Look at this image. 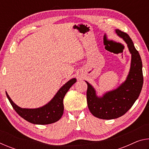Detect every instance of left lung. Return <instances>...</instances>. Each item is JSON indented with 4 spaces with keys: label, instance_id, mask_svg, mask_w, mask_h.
<instances>
[{
    "label": "left lung",
    "instance_id": "obj_1",
    "mask_svg": "<svg viewBox=\"0 0 149 149\" xmlns=\"http://www.w3.org/2000/svg\"><path fill=\"white\" fill-rule=\"evenodd\" d=\"M115 33L127 44L132 56L126 79L116 89L100 96L98 95L94 87L85 81L88 108L94 116L103 120L116 119L124 115L138 99L143 84L142 61L132 39L119 29H116Z\"/></svg>",
    "mask_w": 149,
    "mask_h": 149
}]
</instances>
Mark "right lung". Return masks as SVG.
Returning a JSON list of instances; mask_svg holds the SVG:
<instances>
[{
	"label": "right lung",
	"instance_id": "1",
	"mask_svg": "<svg viewBox=\"0 0 149 149\" xmlns=\"http://www.w3.org/2000/svg\"><path fill=\"white\" fill-rule=\"evenodd\" d=\"M72 78L60 88L53 98L42 107L36 108H21L12 101L6 91L7 98L15 111L27 122L36 125H47L54 123L61 118L64 112L63 99L70 88L76 82Z\"/></svg>",
	"mask_w": 149,
	"mask_h": 149
}]
</instances>
